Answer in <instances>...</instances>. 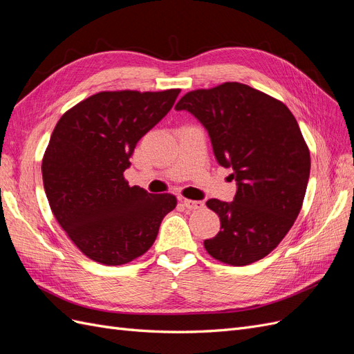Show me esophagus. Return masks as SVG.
<instances>
[{"label":"esophagus","instance_id":"obj_1","mask_svg":"<svg viewBox=\"0 0 354 354\" xmlns=\"http://www.w3.org/2000/svg\"><path fill=\"white\" fill-rule=\"evenodd\" d=\"M181 202H183V205H185L187 209H201V208H203V205H205V202H203V201L183 199Z\"/></svg>","mask_w":354,"mask_h":354}]
</instances>
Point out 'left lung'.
<instances>
[{"instance_id": "obj_1", "label": "left lung", "mask_w": 354, "mask_h": 354, "mask_svg": "<svg viewBox=\"0 0 354 354\" xmlns=\"http://www.w3.org/2000/svg\"><path fill=\"white\" fill-rule=\"evenodd\" d=\"M176 111H187L208 131L214 155L232 168V202L209 199L220 232L203 246L214 259L246 266L270 254L292 227L310 176V152L286 106L239 82L185 94Z\"/></svg>"}]
</instances>
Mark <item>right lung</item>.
Instances as JSON below:
<instances>
[{"label": "right lung", "mask_w": 354, "mask_h": 354, "mask_svg": "<svg viewBox=\"0 0 354 354\" xmlns=\"http://www.w3.org/2000/svg\"><path fill=\"white\" fill-rule=\"evenodd\" d=\"M180 90L102 91L63 115L42 159L50 208L88 259L121 266L153 245L176 196L130 187L124 171L138 140L171 111Z\"/></svg>", "instance_id": "obj_1"}]
</instances>
